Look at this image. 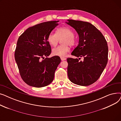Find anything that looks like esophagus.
<instances>
[{
	"label": "esophagus",
	"mask_w": 121,
	"mask_h": 121,
	"mask_svg": "<svg viewBox=\"0 0 121 121\" xmlns=\"http://www.w3.org/2000/svg\"><path fill=\"white\" fill-rule=\"evenodd\" d=\"M60 58H61L62 61H64V60H66V58H65V57H61Z\"/></svg>",
	"instance_id": "obj_1"
}]
</instances>
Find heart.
I'll return each instance as SVG.
<instances>
[{"mask_svg":"<svg viewBox=\"0 0 121 121\" xmlns=\"http://www.w3.org/2000/svg\"><path fill=\"white\" fill-rule=\"evenodd\" d=\"M73 31L67 26L62 27L56 30V34L50 33L48 37V41L50 46L55 47L59 40H62V45H60L52 49L54 55L65 56L69 52V46H73L76 43V39Z\"/></svg>","mask_w":121,"mask_h":121,"instance_id":"b5f03b06","label":"heart"}]
</instances>
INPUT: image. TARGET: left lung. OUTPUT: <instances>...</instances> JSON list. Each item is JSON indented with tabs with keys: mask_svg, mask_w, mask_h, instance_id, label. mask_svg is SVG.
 Masks as SVG:
<instances>
[{
	"mask_svg": "<svg viewBox=\"0 0 121 121\" xmlns=\"http://www.w3.org/2000/svg\"><path fill=\"white\" fill-rule=\"evenodd\" d=\"M66 23L73 27L79 36V43L71 54L83 57V61L78 58H68V78L73 83L88 86L100 77L108 61V48L104 37L91 23L68 20Z\"/></svg>",
	"mask_w": 121,
	"mask_h": 121,
	"instance_id": "8db88e82",
	"label": "left lung"
}]
</instances>
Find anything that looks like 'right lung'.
Masks as SVG:
<instances>
[{"label":"right lung","mask_w":121,"mask_h":121,"mask_svg":"<svg viewBox=\"0 0 121 121\" xmlns=\"http://www.w3.org/2000/svg\"><path fill=\"white\" fill-rule=\"evenodd\" d=\"M58 21L44 22L29 27L18 38L15 58L22 80L29 86L40 88L52 83L61 62L52 52L48 37Z\"/></svg>","instance_id":"obj_1"}]
</instances>
